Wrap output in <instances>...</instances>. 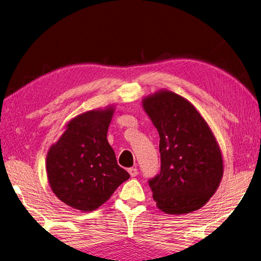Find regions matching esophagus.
Segmentation results:
<instances>
[{
  "mask_svg": "<svg viewBox=\"0 0 261 261\" xmlns=\"http://www.w3.org/2000/svg\"><path fill=\"white\" fill-rule=\"evenodd\" d=\"M128 172H129V174L131 175V177H136V176L139 174L138 169H136V168H130V169L128 170Z\"/></svg>",
  "mask_w": 261,
  "mask_h": 261,
  "instance_id": "esophagus-1",
  "label": "esophagus"
}]
</instances>
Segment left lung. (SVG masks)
Segmentation results:
<instances>
[{"mask_svg": "<svg viewBox=\"0 0 261 261\" xmlns=\"http://www.w3.org/2000/svg\"><path fill=\"white\" fill-rule=\"evenodd\" d=\"M143 108L160 138V171L148 179L157 206L172 215L199 210L223 177V158L214 134L194 105L174 92L150 95Z\"/></svg>", "mask_w": 261, "mask_h": 261, "instance_id": "1", "label": "left lung"}]
</instances>
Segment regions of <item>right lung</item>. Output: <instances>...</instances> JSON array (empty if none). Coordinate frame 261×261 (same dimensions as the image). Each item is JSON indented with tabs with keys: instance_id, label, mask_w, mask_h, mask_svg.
I'll return each mask as SVG.
<instances>
[{
	"instance_id": "1",
	"label": "right lung",
	"mask_w": 261,
	"mask_h": 261,
	"mask_svg": "<svg viewBox=\"0 0 261 261\" xmlns=\"http://www.w3.org/2000/svg\"><path fill=\"white\" fill-rule=\"evenodd\" d=\"M114 110L90 111L67 123L47 153V177L54 194L84 212L98 208L127 180L106 139Z\"/></svg>"
}]
</instances>
